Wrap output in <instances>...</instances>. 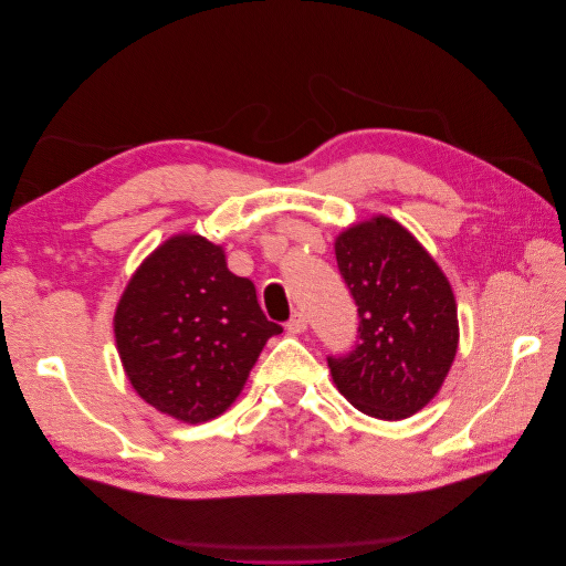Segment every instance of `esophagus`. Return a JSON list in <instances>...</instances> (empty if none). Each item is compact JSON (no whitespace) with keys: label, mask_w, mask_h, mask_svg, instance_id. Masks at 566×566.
Here are the masks:
<instances>
[{"label":"esophagus","mask_w":566,"mask_h":566,"mask_svg":"<svg viewBox=\"0 0 566 566\" xmlns=\"http://www.w3.org/2000/svg\"><path fill=\"white\" fill-rule=\"evenodd\" d=\"M306 331V316L302 312H295L293 318L287 321V333L290 335H302Z\"/></svg>","instance_id":"obj_1"}]
</instances>
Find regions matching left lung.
I'll return each instance as SVG.
<instances>
[{"label": "left lung", "mask_w": 566, "mask_h": 566, "mask_svg": "<svg viewBox=\"0 0 566 566\" xmlns=\"http://www.w3.org/2000/svg\"><path fill=\"white\" fill-rule=\"evenodd\" d=\"M342 279L358 306V342L328 358L354 408L403 420L430 403L458 352V304L447 273L397 219L375 214L335 238Z\"/></svg>", "instance_id": "8db88e82"}]
</instances>
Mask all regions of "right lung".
<instances>
[{
    "mask_svg": "<svg viewBox=\"0 0 566 566\" xmlns=\"http://www.w3.org/2000/svg\"><path fill=\"white\" fill-rule=\"evenodd\" d=\"M115 345L134 391L163 416L208 422L238 399L266 339L283 333L254 285L200 233H175L132 273L115 306Z\"/></svg>",
    "mask_w": 566,
    "mask_h": 566,
    "instance_id": "obj_1",
    "label": "right lung"
}]
</instances>
